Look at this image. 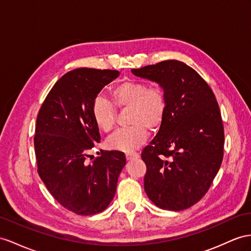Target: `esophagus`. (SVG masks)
<instances>
[{
	"label": "esophagus",
	"instance_id": "34e87169",
	"mask_svg": "<svg viewBox=\"0 0 251 251\" xmlns=\"http://www.w3.org/2000/svg\"><path fill=\"white\" fill-rule=\"evenodd\" d=\"M139 157H140L139 153H137V152L126 153V159L128 160V161H130V160H136V159H138Z\"/></svg>",
	"mask_w": 251,
	"mask_h": 251
}]
</instances>
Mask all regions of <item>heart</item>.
I'll return each mask as SVG.
<instances>
[{
  "label": "heart",
  "mask_w": 251,
  "mask_h": 251,
  "mask_svg": "<svg viewBox=\"0 0 251 251\" xmlns=\"http://www.w3.org/2000/svg\"><path fill=\"white\" fill-rule=\"evenodd\" d=\"M111 101L98 96L92 104V118L100 130L110 131L115 124L117 110H126L130 126L112 133L106 141L111 151L130 153L138 150L147 138V130L155 131L163 124L168 101L163 90L149 87L137 80H127L114 86L110 92Z\"/></svg>",
  "instance_id": "1"
}]
</instances>
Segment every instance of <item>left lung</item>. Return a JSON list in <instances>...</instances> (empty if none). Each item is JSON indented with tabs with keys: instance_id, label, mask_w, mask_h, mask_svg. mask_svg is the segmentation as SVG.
<instances>
[{
	"instance_id": "left-lung-1",
	"label": "left lung",
	"mask_w": 251,
	"mask_h": 251,
	"mask_svg": "<svg viewBox=\"0 0 251 251\" xmlns=\"http://www.w3.org/2000/svg\"><path fill=\"white\" fill-rule=\"evenodd\" d=\"M131 73L158 83L168 101L163 124L141 155L146 194L163 210L188 209L208 192L223 161L224 126L215 95L194 69L179 60Z\"/></svg>"
}]
</instances>
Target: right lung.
<instances>
[{"label":"right lung","mask_w":251,"mask_h":251,"mask_svg":"<svg viewBox=\"0 0 251 251\" xmlns=\"http://www.w3.org/2000/svg\"><path fill=\"white\" fill-rule=\"evenodd\" d=\"M115 70L79 68L64 74L50 89L38 113L34 138L38 174L62 207L79 215L104 211L114 197L126 164L122 151H101L92 163L87 151L100 142L92 104Z\"/></svg>","instance_id":"1"}]
</instances>
